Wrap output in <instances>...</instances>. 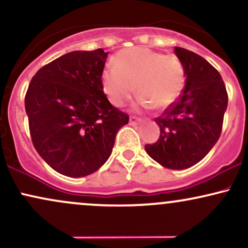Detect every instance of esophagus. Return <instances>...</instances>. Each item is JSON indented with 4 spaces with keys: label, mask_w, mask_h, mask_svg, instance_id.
Returning a JSON list of instances; mask_svg holds the SVG:
<instances>
[{
    "label": "esophagus",
    "mask_w": 248,
    "mask_h": 248,
    "mask_svg": "<svg viewBox=\"0 0 248 248\" xmlns=\"http://www.w3.org/2000/svg\"><path fill=\"white\" fill-rule=\"evenodd\" d=\"M141 122V119L136 118V116H130L129 118V124H139Z\"/></svg>",
    "instance_id": "obj_1"
}]
</instances>
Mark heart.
<instances>
[{"label":"heart","instance_id":"b5f03b06","mask_svg":"<svg viewBox=\"0 0 248 248\" xmlns=\"http://www.w3.org/2000/svg\"><path fill=\"white\" fill-rule=\"evenodd\" d=\"M104 92L115 106H124L135 93L139 106L161 110L181 95L186 71L178 57L147 47H129L115 56L114 65L102 71Z\"/></svg>","mask_w":248,"mask_h":248}]
</instances>
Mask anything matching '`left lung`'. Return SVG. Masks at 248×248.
<instances>
[{
    "label": "left lung",
    "mask_w": 248,
    "mask_h": 248,
    "mask_svg": "<svg viewBox=\"0 0 248 248\" xmlns=\"http://www.w3.org/2000/svg\"><path fill=\"white\" fill-rule=\"evenodd\" d=\"M175 53L186 71V87L155 119L160 138L144 149L162 167L182 170L203 160L217 143L229 96L220 73L203 57L177 46Z\"/></svg>",
    "instance_id": "left-lung-1"
}]
</instances>
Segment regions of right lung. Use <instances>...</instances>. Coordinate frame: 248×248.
Listing matches in <instances>:
<instances>
[{"label": "right lung", "instance_id": "1", "mask_svg": "<svg viewBox=\"0 0 248 248\" xmlns=\"http://www.w3.org/2000/svg\"><path fill=\"white\" fill-rule=\"evenodd\" d=\"M108 52L72 51L31 79L25 112L33 147L69 177L91 175L112 154L116 133L129 116L108 101L101 75Z\"/></svg>", "mask_w": 248, "mask_h": 248}]
</instances>
